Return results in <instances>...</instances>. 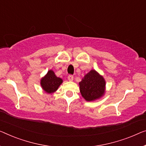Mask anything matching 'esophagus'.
I'll use <instances>...</instances> for the list:
<instances>
[{"label": "esophagus", "instance_id": "esophagus-1", "mask_svg": "<svg viewBox=\"0 0 146 146\" xmlns=\"http://www.w3.org/2000/svg\"><path fill=\"white\" fill-rule=\"evenodd\" d=\"M67 79H68L69 81H72L73 80V76L72 75H68V77H67Z\"/></svg>", "mask_w": 146, "mask_h": 146}]
</instances>
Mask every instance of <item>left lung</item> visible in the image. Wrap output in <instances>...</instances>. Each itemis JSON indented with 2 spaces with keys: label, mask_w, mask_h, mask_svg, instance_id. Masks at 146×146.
I'll list each match as a JSON object with an SVG mask.
<instances>
[{
  "label": "left lung",
  "mask_w": 146,
  "mask_h": 146,
  "mask_svg": "<svg viewBox=\"0 0 146 146\" xmlns=\"http://www.w3.org/2000/svg\"><path fill=\"white\" fill-rule=\"evenodd\" d=\"M80 92L86 101H94L105 94L106 81L95 70H91L79 82Z\"/></svg>",
  "instance_id": "8db88e82"
}]
</instances>
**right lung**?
Segmentation results:
<instances>
[{"mask_svg":"<svg viewBox=\"0 0 146 146\" xmlns=\"http://www.w3.org/2000/svg\"><path fill=\"white\" fill-rule=\"evenodd\" d=\"M63 80L56 77L53 71L49 70L46 75L41 79L40 85L46 92L51 94L58 90Z\"/></svg>","mask_w":146,"mask_h":146,"instance_id":"1","label":"right lung"}]
</instances>
